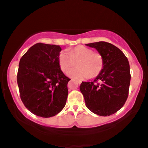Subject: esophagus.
<instances>
[{
	"instance_id": "esophagus-1",
	"label": "esophagus",
	"mask_w": 148,
	"mask_h": 148,
	"mask_svg": "<svg viewBox=\"0 0 148 148\" xmlns=\"http://www.w3.org/2000/svg\"><path fill=\"white\" fill-rule=\"evenodd\" d=\"M72 81H75L76 82H77V83L78 84H80L82 83L81 80H74V79H72Z\"/></svg>"
}]
</instances>
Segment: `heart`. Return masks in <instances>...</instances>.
<instances>
[{
	"label": "heart",
	"instance_id": "obj_1",
	"mask_svg": "<svg viewBox=\"0 0 148 148\" xmlns=\"http://www.w3.org/2000/svg\"><path fill=\"white\" fill-rule=\"evenodd\" d=\"M76 62L77 68L69 71ZM58 62L62 72L68 71V76L75 79L96 77L101 73L104 66V59L101 55L83 46L74 47L69 53L64 51L60 52Z\"/></svg>",
	"mask_w": 148,
	"mask_h": 148
}]
</instances>
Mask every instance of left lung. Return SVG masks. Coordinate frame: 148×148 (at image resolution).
<instances>
[{"instance_id":"1","label":"left lung","mask_w":148,"mask_h":148,"mask_svg":"<svg viewBox=\"0 0 148 148\" xmlns=\"http://www.w3.org/2000/svg\"><path fill=\"white\" fill-rule=\"evenodd\" d=\"M94 47L104 59V66L93 82L79 86L86 106L92 113L108 116L125 104L129 95L131 73L129 61L118 47L106 42L86 44ZM98 81L100 83H97Z\"/></svg>"}]
</instances>
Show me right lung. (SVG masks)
Here are the masks:
<instances>
[{
  "label": "right lung",
  "mask_w": 148,
  "mask_h": 148,
  "mask_svg": "<svg viewBox=\"0 0 148 148\" xmlns=\"http://www.w3.org/2000/svg\"><path fill=\"white\" fill-rule=\"evenodd\" d=\"M61 47L37 43L20 59L17 85L20 97L30 112L42 117H50L64 108L70 81L58 62Z\"/></svg>",
  "instance_id": "right-lung-1"
}]
</instances>
